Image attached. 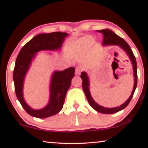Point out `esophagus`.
<instances>
[{
  "mask_svg": "<svg viewBox=\"0 0 148 148\" xmlns=\"http://www.w3.org/2000/svg\"><path fill=\"white\" fill-rule=\"evenodd\" d=\"M83 71V69L81 66H77L76 69V71H75V74L76 75H79L80 73Z\"/></svg>",
  "mask_w": 148,
  "mask_h": 148,
  "instance_id": "1",
  "label": "esophagus"
}]
</instances>
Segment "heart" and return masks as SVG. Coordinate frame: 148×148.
<instances>
[{
  "instance_id": "b5f03b06",
  "label": "heart",
  "mask_w": 148,
  "mask_h": 148,
  "mask_svg": "<svg viewBox=\"0 0 148 148\" xmlns=\"http://www.w3.org/2000/svg\"><path fill=\"white\" fill-rule=\"evenodd\" d=\"M92 41H93V39H92V37L87 36H85L82 39H80L78 42V44L81 47H87L91 45L92 44Z\"/></svg>"
}]
</instances>
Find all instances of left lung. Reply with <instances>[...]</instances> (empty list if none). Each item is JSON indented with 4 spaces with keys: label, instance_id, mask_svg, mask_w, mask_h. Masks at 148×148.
I'll return each mask as SVG.
<instances>
[{
    "label": "left lung",
    "instance_id": "left-lung-1",
    "mask_svg": "<svg viewBox=\"0 0 148 148\" xmlns=\"http://www.w3.org/2000/svg\"><path fill=\"white\" fill-rule=\"evenodd\" d=\"M97 32H100L103 34V40H102V45H117V46H119L121 48L124 50L128 55L129 57L131 59L132 66H133V71H134V85L133 87V90L131 93V97H129V99L125 102L124 104H123L120 106L113 108H104L101 106H100L96 102L92 99L91 93H90L89 89V79L88 77L87 76V74L86 72H82L81 74V78L82 79V87H83L84 91L86 94V96L87 97V101H88L89 103L92 108L95 109L96 111L100 112L102 114H114L116 112H118L121 111V110L124 109L127 106V105L129 104L130 101H131V99L133 97L134 92L135 91V89L136 88L137 86V64L136 61L135 59V57L134 56L131 47L129 46V44L125 42L123 39L121 37L119 36L118 35L115 34L113 31H112L111 30L109 29H103V30H99Z\"/></svg>",
    "mask_w": 148,
    "mask_h": 148
}]
</instances>
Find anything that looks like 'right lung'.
<instances>
[{"label":"right lung","instance_id":"right-lung-1","mask_svg":"<svg viewBox=\"0 0 148 148\" xmlns=\"http://www.w3.org/2000/svg\"><path fill=\"white\" fill-rule=\"evenodd\" d=\"M68 35L66 32H62L36 35L22 47L17 57L13 73L15 91L22 107L31 116L46 118L59 113L62 108L67 91L74 76V67H70L62 71L54 72L50 84L49 102L41 110L32 109L26 104L23 96V86L25 76L35 53L42 50L59 49L65 37Z\"/></svg>","mask_w":148,"mask_h":148}]
</instances>
